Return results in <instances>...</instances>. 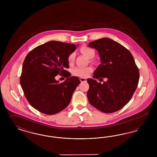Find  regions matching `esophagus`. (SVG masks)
Listing matches in <instances>:
<instances>
[{
	"instance_id": "34e87169",
	"label": "esophagus",
	"mask_w": 157,
	"mask_h": 157,
	"mask_svg": "<svg viewBox=\"0 0 157 157\" xmlns=\"http://www.w3.org/2000/svg\"><path fill=\"white\" fill-rule=\"evenodd\" d=\"M79 79H80L81 82H86V79H85V78H80Z\"/></svg>"
}]
</instances>
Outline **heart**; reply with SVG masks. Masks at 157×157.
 <instances>
[{
  "mask_svg": "<svg viewBox=\"0 0 157 157\" xmlns=\"http://www.w3.org/2000/svg\"><path fill=\"white\" fill-rule=\"evenodd\" d=\"M81 52L87 58L91 59L95 55L94 49L88 46H83L81 48ZM75 52L71 53L67 57V61L69 64H72L75 60ZM92 68L91 67H75L72 70V74L74 76L80 78H87L92 72Z\"/></svg>",
  "mask_w": 157,
  "mask_h": 157,
  "instance_id": "obj_1",
  "label": "heart"
}]
</instances>
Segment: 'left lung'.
I'll return each mask as SVG.
<instances>
[{
  "label": "left lung",
  "mask_w": 157,
  "mask_h": 157,
  "mask_svg": "<svg viewBox=\"0 0 157 157\" xmlns=\"http://www.w3.org/2000/svg\"><path fill=\"white\" fill-rule=\"evenodd\" d=\"M99 53L101 63L93 78H107L103 84L88 79L90 104L104 113H113L129 102L138 86L140 72L131 52L117 42L104 37L88 45Z\"/></svg>",
  "instance_id": "left-lung-1"
}]
</instances>
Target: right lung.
<instances>
[{
  "mask_svg": "<svg viewBox=\"0 0 157 157\" xmlns=\"http://www.w3.org/2000/svg\"><path fill=\"white\" fill-rule=\"evenodd\" d=\"M76 49V45L52 40L39 45L28 53L23 63L20 83L30 105L39 112L53 115L69 104L79 78L71 77L67 57ZM59 74L67 79L60 83Z\"/></svg>",
  "mask_w": 157,
  "mask_h": 157,
  "instance_id": "1",
  "label": "right lung"
}]
</instances>
